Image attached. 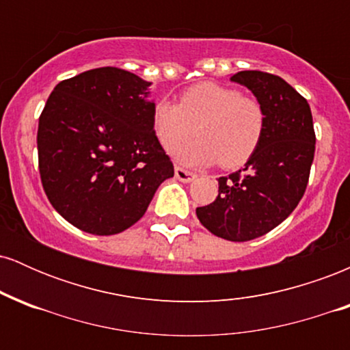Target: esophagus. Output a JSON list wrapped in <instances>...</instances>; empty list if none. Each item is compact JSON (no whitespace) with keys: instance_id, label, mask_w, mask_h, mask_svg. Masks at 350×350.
Instances as JSON below:
<instances>
[{"instance_id":"34e87169","label":"esophagus","mask_w":350,"mask_h":350,"mask_svg":"<svg viewBox=\"0 0 350 350\" xmlns=\"http://www.w3.org/2000/svg\"><path fill=\"white\" fill-rule=\"evenodd\" d=\"M174 176H176V179L180 180V183H192V180L198 178V174H194V172H191V171L183 170V167H176Z\"/></svg>"}]
</instances>
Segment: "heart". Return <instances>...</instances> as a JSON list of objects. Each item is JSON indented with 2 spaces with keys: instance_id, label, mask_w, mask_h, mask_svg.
Wrapping results in <instances>:
<instances>
[{
  "instance_id": "b5f03b06",
  "label": "heart",
  "mask_w": 350,
  "mask_h": 350,
  "mask_svg": "<svg viewBox=\"0 0 350 350\" xmlns=\"http://www.w3.org/2000/svg\"><path fill=\"white\" fill-rule=\"evenodd\" d=\"M194 127L198 139L180 147ZM263 108L234 87L215 82L192 85L179 103L161 100L152 108V131L164 150L187 167L220 163L227 170L242 166L262 142Z\"/></svg>"
}]
</instances>
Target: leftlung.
Returning a JSON list of instances; mask_svg holds the SVG:
<instances>
[{
    "instance_id": "8db88e82",
    "label": "left lung",
    "mask_w": 350,
    "mask_h": 350,
    "mask_svg": "<svg viewBox=\"0 0 350 350\" xmlns=\"http://www.w3.org/2000/svg\"><path fill=\"white\" fill-rule=\"evenodd\" d=\"M247 87L263 108L265 130L242 170L219 179V196L196 208L208 232L247 242L280 226L295 211L308 186L316 136L311 108L278 75L243 70L230 77Z\"/></svg>"
}]
</instances>
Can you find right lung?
Masks as SVG:
<instances>
[{"mask_svg":"<svg viewBox=\"0 0 350 350\" xmlns=\"http://www.w3.org/2000/svg\"><path fill=\"white\" fill-rule=\"evenodd\" d=\"M150 87L128 70L100 67L62 80L47 98L38 128L44 191L87 234L126 230L174 176L152 131Z\"/></svg>","mask_w":350,"mask_h":350,"instance_id":"obj_1","label":"right lung"}]
</instances>
